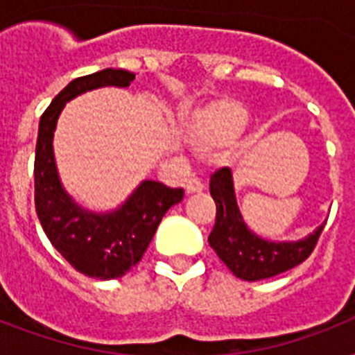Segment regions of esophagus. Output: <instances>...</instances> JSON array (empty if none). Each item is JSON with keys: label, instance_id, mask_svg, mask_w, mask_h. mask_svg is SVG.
<instances>
[{"label": "esophagus", "instance_id": "esophagus-1", "mask_svg": "<svg viewBox=\"0 0 355 355\" xmlns=\"http://www.w3.org/2000/svg\"><path fill=\"white\" fill-rule=\"evenodd\" d=\"M205 189V184L199 178H189L186 184V193H200Z\"/></svg>", "mask_w": 355, "mask_h": 355}]
</instances>
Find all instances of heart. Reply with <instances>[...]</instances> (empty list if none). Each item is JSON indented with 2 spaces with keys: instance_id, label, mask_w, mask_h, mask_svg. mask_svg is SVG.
I'll return each mask as SVG.
<instances>
[{
  "instance_id": "heart-1",
  "label": "heart",
  "mask_w": 355,
  "mask_h": 355,
  "mask_svg": "<svg viewBox=\"0 0 355 355\" xmlns=\"http://www.w3.org/2000/svg\"><path fill=\"white\" fill-rule=\"evenodd\" d=\"M247 127V108L232 99H221L197 110L186 123V134L191 145L208 153L236 144Z\"/></svg>"
}]
</instances>
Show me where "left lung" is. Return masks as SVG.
Masks as SVG:
<instances>
[{"label": "left lung", "mask_w": 355, "mask_h": 355, "mask_svg": "<svg viewBox=\"0 0 355 355\" xmlns=\"http://www.w3.org/2000/svg\"><path fill=\"white\" fill-rule=\"evenodd\" d=\"M210 193L216 200L217 214L214 230L208 236L210 247L237 278L247 282L265 280L297 267L309 258L324 228L298 241H267L250 232L243 221L234 195L232 171L217 169L210 177Z\"/></svg>", "instance_id": "left-lung-1"}]
</instances>
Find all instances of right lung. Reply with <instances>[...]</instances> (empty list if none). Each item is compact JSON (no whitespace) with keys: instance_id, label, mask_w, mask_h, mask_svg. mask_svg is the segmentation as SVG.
Masks as SVG:
<instances>
[{"instance_id":"1","label":"right lung","mask_w":355,"mask_h":355,"mask_svg":"<svg viewBox=\"0 0 355 355\" xmlns=\"http://www.w3.org/2000/svg\"><path fill=\"white\" fill-rule=\"evenodd\" d=\"M134 77L136 75L127 69L107 68L73 79L53 99L38 125L35 155L36 216L47 239L64 259L75 270L99 280L121 278L138 263L162 217L184 199V189L144 180L118 210L108 214L85 210L60 184L53 155V132L69 99L101 86L125 88Z\"/></svg>"}]
</instances>
